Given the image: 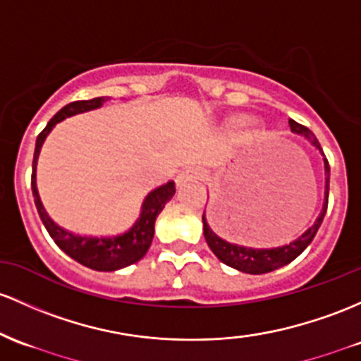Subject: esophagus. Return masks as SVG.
<instances>
[{"label": "esophagus", "instance_id": "34e87169", "mask_svg": "<svg viewBox=\"0 0 361 361\" xmlns=\"http://www.w3.org/2000/svg\"><path fill=\"white\" fill-rule=\"evenodd\" d=\"M202 176V169L197 168V166H188V168H185L183 171L180 173V176H178V183H185V181H190V180H199Z\"/></svg>", "mask_w": 361, "mask_h": 361}]
</instances>
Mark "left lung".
Instances as JSON below:
<instances>
[{
  "label": "left lung",
  "instance_id": "8db88e82",
  "mask_svg": "<svg viewBox=\"0 0 361 361\" xmlns=\"http://www.w3.org/2000/svg\"><path fill=\"white\" fill-rule=\"evenodd\" d=\"M290 126L295 133H302L315 145L317 149L322 152V147H320L319 140H317L314 133L307 128V126L300 125L295 120H290ZM324 154V152H322ZM324 164H326V202H324V207L320 216L317 217L315 224L312 228H308L307 231L300 236L298 240L291 241L290 245H283V247L277 248H250L243 247V245H236L233 241H226L217 236L216 233L209 228L207 221H205V212L202 216V221H204V236L205 241H207L209 248L214 252V255L221 260V262L229 265L233 269H238L241 272H247V274H265V272H271L274 269L283 267V265L290 264L291 260H295L296 257L302 253L308 245L312 243V240L315 238L317 231H319L320 224H322L324 216H326L327 211V202H329V174H331V169H329V161L324 157Z\"/></svg>",
  "mask_w": 361,
  "mask_h": 361
}]
</instances>
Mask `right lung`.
I'll return each instance as SVG.
<instances>
[{
  "mask_svg": "<svg viewBox=\"0 0 361 361\" xmlns=\"http://www.w3.org/2000/svg\"><path fill=\"white\" fill-rule=\"evenodd\" d=\"M104 101V97H94L89 99V101H73L70 102V104H66L65 108L59 109L58 113L51 118L49 123L46 125V128L37 135V142H35L32 180H30V185H32L34 202L42 224L46 226L47 233H49L51 238L54 240V243H56L66 255H70L71 259L77 260V262L84 264L85 267L96 269V271H118V269L126 267V265L138 262V260L147 253L154 238V223H156L159 212L164 209L166 202L171 200L174 192H176L174 181L171 180L168 181V183L157 187L156 190H152V192L145 197L144 205H142V214L137 219V223L133 224L128 231L116 236H80L59 228V226L54 224L53 221L49 219V216L46 214L44 207H42L41 204V199H39L37 185H35V164H37L39 152H41L44 138L47 137V133L53 130V126L61 120H65V118L71 116V114L96 109Z\"/></svg>",
  "mask_w": 361,
  "mask_h": 361,
  "instance_id": "1",
  "label": "right lung"
}]
</instances>
